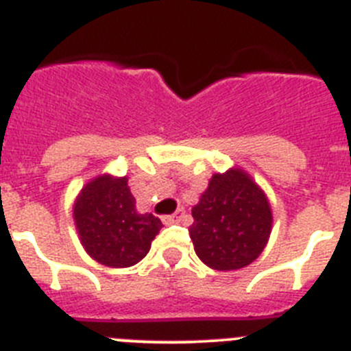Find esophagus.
<instances>
[{"mask_svg": "<svg viewBox=\"0 0 351 351\" xmlns=\"http://www.w3.org/2000/svg\"><path fill=\"white\" fill-rule=\"evenodd\" d=\"M184 209H178L173 214H167L161 218V221L165 223V225H172V223H179L182 218H184Z\"/></svg>", "mask_w": 351, "mask_h": 351, "instance_id": "34e87169", "label": "esophagus"}]
</instances>
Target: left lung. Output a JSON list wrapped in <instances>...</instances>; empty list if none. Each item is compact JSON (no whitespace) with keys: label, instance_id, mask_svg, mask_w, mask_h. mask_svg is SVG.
Returning <instances> with one entry per match:
<instances>
[{"label":"left lung","instance_id":"8db88e82","mask_svg":"<svg viewBox=\"0 0 351 351\" xmlns=\"http://www.w3.org/2000/svg\"><path fill=\"white\" fill-rule=\"evenodd\" d=\"M191 214L190 237L195 253L207 267L243 269L267 246L272 228L271 204L243 169L214 173Z\"/></svg>","mask_w":351,"mask_h":351}]
</instances>
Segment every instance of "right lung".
<instances>
[{"label": "right lung", "instance_id": "1", "mask_svg": "<svg viewBox=\"0 0 351 351\" xmlns=\"http://www.w3.org/2000/svg\"><path fill=\"white\" fill-rule=\"evenodd\" d=\"M128 178L98 176L80 190L73 219L88 255L107 267H132L149 253L161 225L151 213L141 214Z\"/></svg>", "mask_w": 351, "mask_h": 351}]
</instances>
